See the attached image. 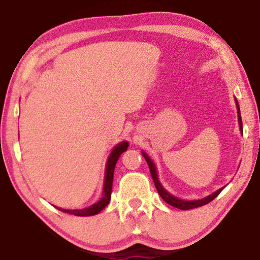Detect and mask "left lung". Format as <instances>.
<instances>
[{
    "label": "left lung",
    "mask_w": 260,
    "mask_h": 260,
    "mask_svg": "<svg viewBox=\"0 0 260 260\" xmlns=\"http://www.w3.org/2000/svg\"><path fill=\"white\" fill-rule=\"evenodd\" d=\"M235 102H236V108H237V114H239V125H240V129L242 133H243V128H242V118H241V112H240V107H239V102H237V100L235 99ZM142 155L144 157V159L147 160L148 165H149V169H150V173H151V177L153 182H155V186L158 193H159L160 197L162 200H164L167 204L174 206V208L180 209V210H190V209H195V208H199V206L202 205H205L210 203L211 201H213L215 197H217L220 192L222 191V188L218 189L217 191H214L213 193H211V195L204 197V199L202 200H195V201H184V200H180L178 197L173 196L172 193H170L167 190H165L164 187L161 186V183L159 182V180H158V175H157V171H156V166L153 164V161L149 158V156L147 155L146 152H142Z\"/></svg>",
    "instance_id": "8db88e82"
}]
</instances>
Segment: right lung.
<instances>
[{
    "label": "right lung",
    "mask_w": 260,
    "mask_h": 260,
    "mask_svg": "<svg viewBox=\"0 0 260 260\" xmlns=\"http://www.w3.org/2000/svg\"><path fill=\"white\" fill-rule=\"evenodd\" d=\"M127 148H128V142H127V141H124V142H120L119 144H117V146L113 148L111 153H110L108 161H107V166H105L103 196H102V199L98 202V203L88 206V208L79 209V210H65V209H59V208H57V209L61 211V212L71 213L73 215H78V217H89V215H95V214L100 213L101 211H102L105 206L109 204L110 200H111L114 167H116V164H117L118 159H119L120 155L122 152L127 150Z\"/></svg>",
    "instance_id": "obj_1"
}]
</instances>
